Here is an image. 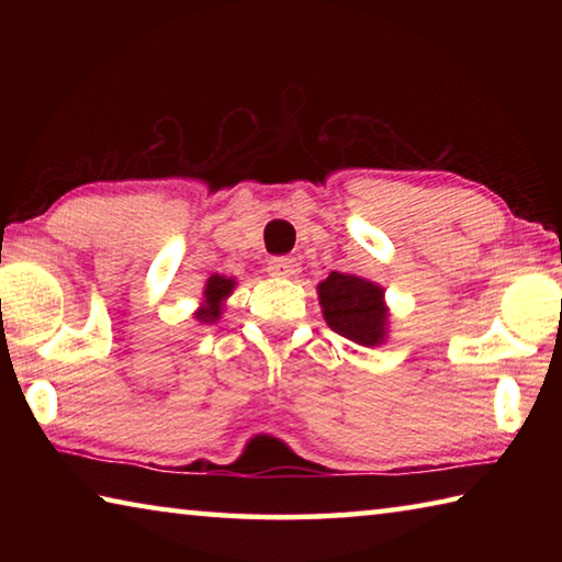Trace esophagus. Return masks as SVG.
Instances as JSON below:
<instances>
[{"instance_id": "esophagus-1", "label": "esophagus", "mask_w": 562, "mask_h": 562, "mask_svg": "<svg viewBox=\"0 0 562 562\" xmlns=\"http://www.w3.org/2000/svg\"><path fill=\"white\" fill-rule=\"evenodd\" d=\"M270 274H274V278H297L300 274V262L294 258H272L270 260Z\"/></svg>"}]
</instances>
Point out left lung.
Returning a JSON list of instances; mask_svg holds the SVG:
<instances>
[{
    "label": "left lung",
    "instance_id": "left-lung-1",
    "mask_svg": "<svg viewBox=\"0 0 562 562\" xmlns=\"http://www.w3.org/2000/svg\"><path fill=\"white\" fill-rule=\"evenodd\" d=\"M322 315L337 335L361 347H379L386 339L389 310L384 290L357 274L331 272L317 284Z\"/></svg>",
    "mask_w": 562,
    "mask_h": 562
}]
</instances>
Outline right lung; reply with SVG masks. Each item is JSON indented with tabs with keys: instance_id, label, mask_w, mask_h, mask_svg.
<instances>
[{
	"instance_id": "obj_1",
	"label": "right lung",
	"mask_w": 562,
	"mask_h": 562,
	"mask_svg": "<svg viewBox=\"0 0 562 562\" xmlns=\"http://www.w3.org/2000/svg\"><path fill=\"white\" fill-rule=\"evenodd\" d=\"M235 284L237 282L233 278H225V274H213V278L205 282L203 307L195 312V319L203 322V325H213V322L221 319L223 302L231 297Z\"/></svg>"
}]
</instances>
